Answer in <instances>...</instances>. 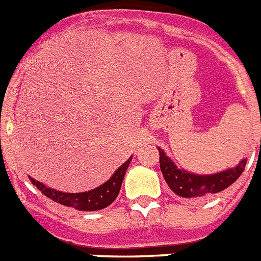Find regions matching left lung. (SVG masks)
<instances>
[{"label":"left lung","mask_w":261,"mask_h":261,"mask_svg":"<svg viewBox=\"0 0 261 261\" xmlns=\"http://www.w3.org/2000/svg\"><path fill=\"white\" fill-rule=\"evenodd\" d=\"M159 166L166 183L175 195L184 199H195L218 193L231 186L244 171L247 158H243L234 167L211 175H199L179 168L167 154L158 147Z\"/></svg>","instance_id":"1"}]
</instances>
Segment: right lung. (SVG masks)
<instances>
[{
  "instance_id": "add662e5",
  "label": "right lung",
  "mask_w": 261,
  "mask_h": 261,
  "mask_svg": "<svg viewBox=\"0 0 261 261\" xmlns=\"http://www.w3.org/2000/svg\"><path fill=\"white\" fill-rule=\"evenodd\" d=\"M132 161V156L124 162L123 165L117 168L114 175L108 179L106 183L102 186L96 187L94 190L87 191V192H80V193H68L61 192V191L53 190L50 187H47L45 184L40 183V181L35 180L34 177L29 176L31 183L36 186L39 191L44 196H47L48 199L53 200L55 202H59L65 206H71V208L77 209V211L84 212H94L105 209L106 206L111 205L116 200L117 195L121 188V183L125 176L126 168H128L129 163Z\"/></svg>"
}]
</instances>
